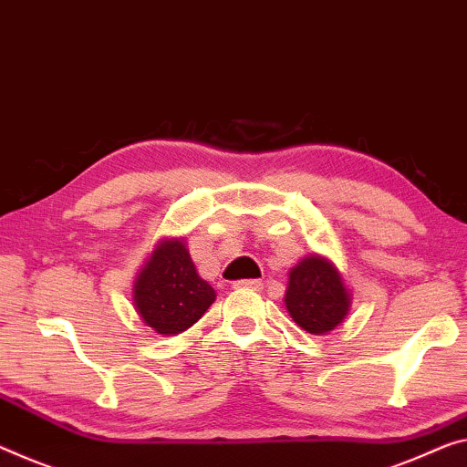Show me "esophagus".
I'll use <instances>...</instances> for the list:
<instances>
[{
    "mask_svg": "<svg viewBox=\"0 0 467 467\" xmlns=\"http://www.w3.org/2000/svg\"><path fill=\"white\" fill-rule=\"evenodd\" d=\"M234 285L240 290H261L263 282L261 279H240V282H235Z\"/></svg>",
    "mask_w": 467,
    "mask_h": 467,
    "instance_id": "esophagus-1",
    "label": "esophagus"
}]
</instances>
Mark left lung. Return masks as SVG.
Returning <instances> with one entry per match:
<instances>
[{
	"mask_svg": "<svg viewBox=\"0 0 467 467\" xmlns=\"http://www.w3.org/2000/svg\"><path fill=\"white\" fill-rule=\"evenodd\" d=\"M285 308L308 334L324 336L347 319L350 294L340 271L326 256H305L290 271Z\"/></svg>",
	"mask_w": 467,
	"mask_h": 467,
	"instance_id": "8db88e82",
	"label": "left lung"
}]
</instances>
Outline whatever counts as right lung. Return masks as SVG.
<instances>
[{
    "label": "right lung",
    "mask_w": 467,
    "mask_h": 467,
    "mask_svg": "<svg viewBox=\"0 0 467 467\" xmlns=\"http://www.w3.org/2000/svg\"><path fill=\"white\" fill-rule=\"evenodd\" d=\"M217 294L198 275L182 238L156 244L133 282V305L143 324L156 334L175 336L206 313Z\"/></svg>",
    "instance_id": "obj_1"
}]
</instances>
